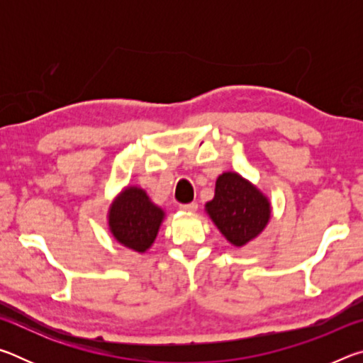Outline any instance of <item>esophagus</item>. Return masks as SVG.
Instances as JSON below:
<instances>
[{"mask_svg": "<svg viewBox=\"0 0 363 363\" xmlns=\"http://www.w3.org/2000/svg\"><path fill=\"white\" fill-rule=\"evenodd\" d=\"M182 211H186V213H195L196 210H199V205L196 203H187V205H181L179 206Z\"/></svg>", "mask_w": 363, "mask_h": 363, "instance_id": "34e87169", "label": "esophagus"}]
</instances>
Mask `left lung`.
<instances>
[{
  "instance_id": "8db88e82",
  "label": "left lung",
  "mask_w": 363,
  "mask_h": 363,
  "mask_svg": "<svg viewBox=\"0 0 363 363\" xmlns=\"http://www.w3.org/2000/svg\"><path fill=\"white\" fill-rule=\"evenodd\" d=\"M205 213L227 242L242 248L266 229L272 205L253 182L237 171H224L218 176L214 196L205 205Z\"/></svg>"
}]
</instances>
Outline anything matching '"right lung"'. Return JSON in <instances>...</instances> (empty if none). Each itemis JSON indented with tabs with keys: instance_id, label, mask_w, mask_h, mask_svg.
<instances>
[{
	"instance_id": "right-lung-1",
	"label": "right lung",
	"mask_w": 363,
	"mask_h": 363,
	"mask_svg": "<svg viewBox=\"0 0 363 363\" xmlns=\"http://www.w3.org/2000/svg\"><path fill=\"white\" fill-rule=\"evenodd\" d=\"M167 213L150 200L139 186L123 187L107 211V224L112 237L123 247L145 253L155 242Z\"/></svg>"
}]
</instances>
